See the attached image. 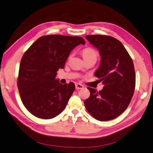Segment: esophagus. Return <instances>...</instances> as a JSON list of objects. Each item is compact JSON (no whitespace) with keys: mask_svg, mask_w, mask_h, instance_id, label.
Instances as JSON below:
<instances>
[{"mask_svg":"<svg viewBox=\"0 0 153 153\" xmlns=\"http://www.w3.org/2000/svg\"><path fill=\"white\" fill-rule=\"evenodd\" d=\"M83 87H84V86L83 85H82V84H79V83H76V89L77 90L83 89Z\"/></svg>","mask_w":153,"mask_h":153,"instance_id":"34e87169","label":"esophagus"}]
</instances>
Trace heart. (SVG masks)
<instances>
[{
    "instance_id": "1",
    "label": "heart",
    "mask_w": 153,
    "mask_h": 153,
    "mask_svg": "<svg viewBox=\"0 0 153 153\" xmlns=\"http://www.w3.org/2000/svg\"><path fill=\"white\" fill-rule=\"evenodd\" d=\"M82 53L84 60H90V59H94L97 60L99 55L97 51L91 47H87V48H83L82 51ZM71 55H70V58L71 57Z\"/></svg>"
}]
</instances>
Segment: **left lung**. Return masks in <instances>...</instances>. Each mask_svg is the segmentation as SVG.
<instances>
[{"mask_svg": "<svg viewBox=\"0 0 153 153\" xmlns=\"http://www.w3.org/2000/svg\"><path fill=\"white\" fill-rule=\"evenodd\" d=\"M85 38L100 53V64L95 76L105 86L99 91L87 87L91 95L84 105L90 114L99 121L113 120L125 111L134 95V62L116 38L102 35H87Z\"/></svg>", "mask_w": 153, "mask_h": 153, "instance_id": "8db88e82", "label": "left lung"}]
</instances>
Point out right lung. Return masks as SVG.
Masks as SVG:
<instances>
[{
	"instance_id": "obj_1",
	"label": "right lung",
	"mask_w": 153,
	"mask_h": 153,
	"mask_svg": "<svg viewBox=\"0 0 153 153\" xmlns=\"http://www.w3.org/2000/svg\"><path fill=\"white\" fill-rule=\"evenodd\" d=\"M85 43L81 37L45 35L25 51L19 65L18 88L23 104L31 114L51 119L66 108L76 87L73 82L60 83L55 79L56 71L64 68L75 47Z\"/></svg>"
}]
</instances>
